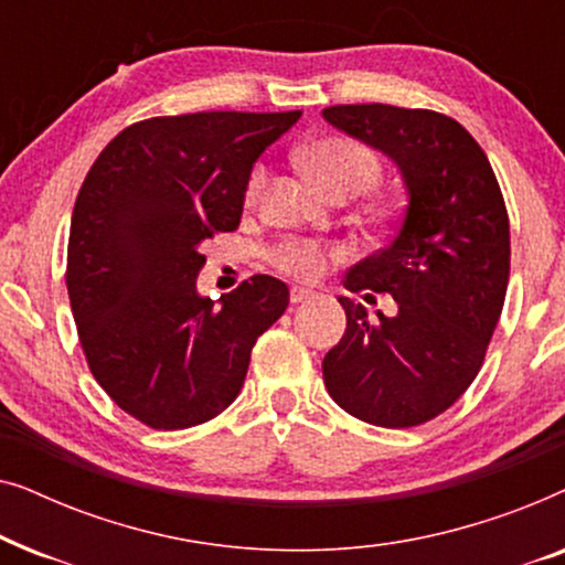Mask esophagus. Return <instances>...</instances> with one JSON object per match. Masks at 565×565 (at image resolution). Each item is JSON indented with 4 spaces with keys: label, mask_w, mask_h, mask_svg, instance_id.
Segmentation results:
<instances>
[{
    "label": "esophagus",
    "mask_w": 565,
    "mask_h": 565,
    "mask_svg": "<svg viewBox=\"0 0 565 565\" xmlns=\"http://www.w3.org/2000/svg\"><path fill=\"white\" fill-rule=\"evenodd\" d=\"M313 298V290H306V288H292L290 290V303L298 306V303H306V300Z\"/></svg>",
    "instance_id": "obj_1"
}]
</instances>
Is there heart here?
Wrapping results in <instances>:
<instances>
[{
  "label": "heart",
  "mask_w": 565,
  "mask_h": 565,
  "mask_svg": "<svg viewBox=\"0 0 565 565\" xmlns=\"http://www.w3.org/2000/svg\"><path fill=\"white\" fill-rule=\"evenodd\" d=\"M300 164L329 198H358L373 188L381 172L375 153L367 146L339 136L306 146L300 151ZM262 184H265V169H257L249 180V195ZM329 257H334V252H327L311 242H290L275 252L277 267L298 280L319 277L327 269Z\"/></svg>",
  "instance_id": "obj_1"
}]
</instances>
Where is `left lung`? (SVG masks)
<instances>
[{
  "label": "left lung",
  "mask_w": 565,
  "mask_h": 565,
  "mask_svg": "<svg viewBox=\"0 0 565 565\" xmlns=\"http://www.w3.org/2000/svg\"><path fill=\"white\" fill-rule=\"evenodd\" d=\"M323 120L393 161L406 190L396 236L344 275L391 292L396 316L339 296L344 337L323 358L329 396L358 419L404 429L435 419L481 370L509 282L499 182L458 120L393 105H334Z\"/></svg>",
  "instance_id": "8db88e82"
}]
</instances>
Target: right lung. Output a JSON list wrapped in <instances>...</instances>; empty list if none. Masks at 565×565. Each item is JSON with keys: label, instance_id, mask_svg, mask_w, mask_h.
I'll return each mask as SVG.
<instances>
[{"label": "right lung", "instance_id": "add662e5", "mask_svg": "<svg viewBox=\"0 0 565 565\" xmlns=\"http://www.w3.org/2000/svg\"><path fill=\"white\" fill-rule=\"evenodd\" d=\"M300 118L192 113L149 118L105 146L72 213L66 288L92 375L153 429L218 416L252 347L288 308V285L254 275L218 300L198 292L203 244L242 223L257 159Z\"/></svg>", "mask_w": 565, "mask_h": 565}]
</instances>
